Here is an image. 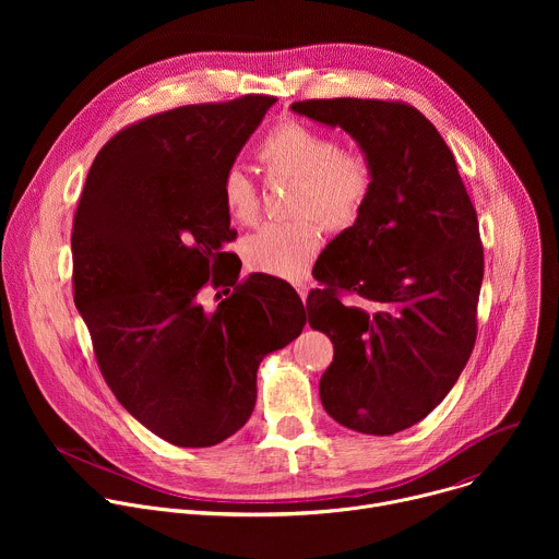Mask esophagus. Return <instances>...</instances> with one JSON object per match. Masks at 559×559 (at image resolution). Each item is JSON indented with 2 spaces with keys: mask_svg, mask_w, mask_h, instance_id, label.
Segmentation results:
<instances>
[{
  "mask_svg": "<svg viewBox=\"0 0 559 559\" xmlns=\"http://www.w3.org/2000/svg\"><path fill=\"white\" fill-rule=\"evenodd\" d=\"M296 292H298V296H300V300L305 302L307 300V294H309V287L305 285V283H296Z\"/></svg>",
  "mask_w": 559,
  "mask_h": 559,
  "instance_id": "obj_1",
  "label": "esophagus"
}]
</instances>
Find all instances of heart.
<instances>
[{
	"label": "heart",
	"instance_id": "obj_1",
	"mask_svg": "<svg viewBox=\"0 0 559 559\" xmlns=\"http://www.w3.org/2000/svg\"><path fill=\"white\" fill-rule=\"evenodd\" d=\"M270 179H294L292 221L265 223L243 241L246 263L267 276L298 281L321 250V219L330 229L352 227L373 190V166L358 147H338L323 130L287 119L257 147ZM221 201L234 223L250 225L259 214V192L241 168L221 179Z\"/></svg>",
	"mask_w": 559,
	"mask_h": 559
}]
</instances>
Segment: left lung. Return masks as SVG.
Returning <instances> with one entry per match:
<instances>
[{"instance_id": "8db88e82", "label": "left lung", "mask_w": 559, "mask_h": 559, "mask_svg": "<svg viewBox=\"0 0 559 559\" xmlns=\"http://www.w3.org/2000/svg\"><path fill=\"white\" fill-rule=\"evenodd\" d=\"M289 108L343 128L373 166L358 221L316 261L328 287L307 296V311L334 343L318 384L325 412L358 433L393 436L444 401L473 352L485 276L477 216L451 150L416 108L352 97Z\"/></svg>"}]
</instances>
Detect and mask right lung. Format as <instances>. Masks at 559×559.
<instances>
[{
  "instance_id": "1",
  "label": "right lung",
  "mask_w": 559,
  "mask_h": 559,
  "mask_svg": "<svg viewBox=\"0 0 559 559\" xmlns=\"http://www.w3.org/2000/svg\"><path fill=\"white\" fill-rule=\"evenodd\" d=\"M274 102L183 106L121 130L95 156L74 214V305L99 369L126 412L177 447L241 429L261 360L307 323L294 287L265 274L214 310L198 300L207 282L238 281L221 179Z\"/></svg>"
}]
</instances>
